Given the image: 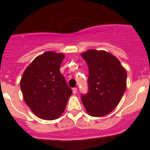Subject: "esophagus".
Masks as SVG:
<instances>
[{
    "instance_id": "esophagus-1",
    "label": "esophagus",
    "mask_w": 150,
    "mask_h": 150,
    "mask_svg": "<svg viewBox=\"0 0 150 150\" xmlns=\"http://www.w3.org/2000/svg\"><path fill=\"white\" fill-rule=\"evenodd\" d=\"M77 91H78V89H77V88H72V93H73L74 94L77 93Z\"/></svg>"
}]
</instances>
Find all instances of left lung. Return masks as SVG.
I'll return each mask as SVG.
<instances>
[{
	"label": "left lung",
	"mask_w": 150,
	"mask_h": 150,
	"mask_svg": "<svg viewBox=\"0 0 150 150\" xmlns=\"http://www.w3.org/2000/svg\"><path fill=\"white\" fill-rule=\"evenodd\" d=\"M88 67V92L81 95L86 112L102 117L117 106L126 89L127 73L120 61L105 51L89 49L81 54Z\"/></svg>",
	"instance_id": "8db88e82"
}]
</instances>
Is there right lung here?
Here are the masks:
<instances>
[{
	"label": "right lung",
	"mask_w": 150,
	"mask_h": 150,
	"mask_svg": "<svg viewBox=\"0 0 150 150\" xmlns=\"http://www.w3.org/2000/svg\"><path fill=\"white\" fill-rule=\"evenodd\" d=\"M64 58V54L46 51L30 63L21 78L25 103L43 120L59 117L72 93L59 70Z\"/></svg>",
	"instance_id": "right-lung-1"
}]
</instances>
